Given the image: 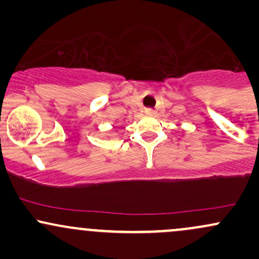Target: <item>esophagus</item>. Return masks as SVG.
Returning <instances> with one entry per match:
<instances>
[{
  "instance_id": "34e87169",
  "label": "esophagus",
  "mask_w": 259,
  "mask_h": 259,
  "mask_svg": "<svg viewBox=\"0 0 259 259\" xmlns=\"http://www.w3.org/2000/svg\"><path fill=\"white\" fill-rule=\"evenodd\" d=\"M145 113H146V114H152L153 109L152 108H145Z\"/></svg>"
}]
</instances>
